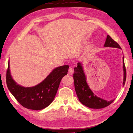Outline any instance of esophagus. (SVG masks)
I'll return each mask as SVG.
<instances>
[{"label": "esophagus", "mask_w": 133, "mask_h": 133, "mask_svg": "<svg viewBox=\"0 0 133 133\" xmlns=\"http://www.w3.org/2000/svg\"><path fill=\"white\" fill-rule=\"evenodd\" d=\"M74 71L73 69H72L71 67H70V68H69V74L72 75V74H74Z\"/></svg>", "instance_id": "esophagus-1"}]
</instances>
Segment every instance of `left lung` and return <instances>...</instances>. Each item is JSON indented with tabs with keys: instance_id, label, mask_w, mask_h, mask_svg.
Segmentation results:
<instances>
[{
	"instance_id": "1",
	"label": "left lung",
	"mask_w": 133,
	"mask_h": 133,
	"mask_svg": "<svg viewBox=\"0 0 133 133\" xmlns=\"http://www.w3.org/2000/svg\"><path fill=\"white\" fill-rule=\"evenodd\" d=\"M105 47H112L121 49L119 44L111 38L110 35H107L104 44ZM123 85L125 84L126 79V70L124 65V57H123ZM74 79L75 91L77 96L80 102L91 108L99 109L106 107L112 104L114 100L107 101L97 97L90 89L87 82V78L82 64L79 62L77 63V66L74 68Z\"/></svg>"
}]
</instances>
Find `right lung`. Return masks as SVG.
I'll list each match as a JSON object with an SVG mask.
<instances>
[{
	"instance_id": "add662e5",
	"label": "right lung",
	"mask_w": 133,
	"mask_h": 133,
	"mask_svg": "<svg viewBox=\"0 0 133 133\" xmlns=\"http://www.w3.org/2000/svg\"><path fill=\"white\" fill-rule=\"evenodd\" d=\"M69 68V65L58 66L54 69L40 84L33 87L25 88L13 79L9 62L6 72L7 88L23 107L29 110H41L52 102L62 78L68 74Z\"/></svg>"
}]
</instances>
